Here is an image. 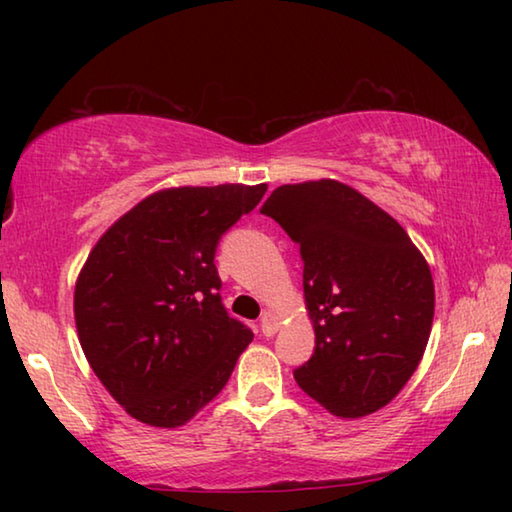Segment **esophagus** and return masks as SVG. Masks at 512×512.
Instances as JSON below:
<instances>
[{"label":"esophagus","mask_w":512,"mask_h":512,"mask_svg":"<svg viewBox=\"0 0 512 512\" xmlns=\"http://www.w3.org/2000/svg\"><path fill=\"white\" fill-rule=\"evenodd\" d=\"M259 327H262L264 336H273L277 332V327H280V316H277L275 311H264L262 320H259Z\"/></svg>","instance_id":"34e87169"}]
</instances>
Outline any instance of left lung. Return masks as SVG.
<instances>
[{
  "label": "left lung",
  "mask_w": 512,
  "mask_h": 512,
  "mask_svg": "<svg viewBox=\"0 0 512 512\" xmlns=\"http://www.w3.org/2000/svg\"><path fill=\"white\" fill-rule=\"evenodd\" d=\"M300 246L316 332L298 386L339 418H363L402 391L427 348L433 277L391 214L339 180L282 185L259 210Z\"/></svg>",
  "instance_id": "1"
}]
</instances>
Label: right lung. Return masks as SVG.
I'll return each mask as SVG.
<instances>
[{
  "mask_svg": "<svg viewBox=\"0 0 512 512\" xmlns=\"http://www.w3.org/2000/svg\"><path fill=\"white\" fill-rule=\"evenodd\" d=\"M266 185L160 189L90 250L74 318L94 375L131 418L183 427L223 391L253 332L225 311L216 244Z\"/></svg>",
  "mask_w": 512,
  "mask_h": 512,
  "instance_id": "obj_1",
  "label": "right lung"
}]
</instances>
